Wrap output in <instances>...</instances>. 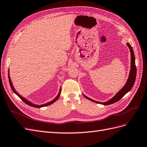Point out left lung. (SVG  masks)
Masks as SVG:
<instances>
[{"label": "left lung", "instance_id": "8db88e82", "mask_svg": "<svg viewBox=\"0 0 147 147\" xmlns=\"http://www.w3.org/2000/svg\"><path fill=\"white\" fill-rule=\"evenodd\" d=\"M127 46L129 47L130 52H131V69H130V72H129V75L128 79H127V82L126 84L125 85V86L123 87L115 95L113 96L112 99H111L109 101H108L105 102H98L93 100L92 99H90V98L86 96V95H84L85 98H86L87 99H89L92 101H93L94 102H96L98 104H101V105H112L113 103H115L117 102L118 101H119L120 99H121L123 97L125 94L129 92L131 88L133 87L135 80H136V73H137V69H136V63H135V55L134 54V51L133 49H132V46L130 45L129 43L126 44Z\"/></svg>", "mask_w": 147, "mask_h": 147}]
</instances>
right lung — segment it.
Here are the masks:
<instances>
[{"label": "right lung", "mask_w": 147, "mask_h": 147, "mask_svg": "<svg viewBox=\"0 0 147 147\" xmlns=\"http://www.w3.org/2000/svg\"><path fill=\"white\" fill-rule=\"evenodd\" d=\"M8 75H9V73H8ZM8 79H9V83H10V87H11V89H12V90L13 91V92L15 93V94H16L20 98V99H21V100H22V101H24L26 104H27V105L30 106H32V107H36V108H40V107H45V106H49V105H51V104L54 103L55 101H56L57 100V99L59 98V96H60V92H61V88H60V92H59L58 95L57 96L55 97V98L54 99H53V101H50V102H47V103H46V104H44V105H34V104H33V103H32V102H29V101H28L27 100V99H26L24 98H23V97H22L21 95H20V94H18V93H17V92L15 90V88H14V87H13V84H12V83H11L10 76H8Z\"/></svg>", "instance_id": "obj_1"}]
</instances>
